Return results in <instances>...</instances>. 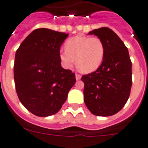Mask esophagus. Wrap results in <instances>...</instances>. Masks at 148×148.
Segmentation results:
<instances>
[{"label":"esophagus","instance_id":"esophagus-1","mask_svg":"<svg viewBox=\"0 0 148 148\" xmlns=\"http://www.w3.org/2000/svg\"><path fill=\"white\" fill-rule=\"evenodd\" d=\"M75 78L77 80H80V78H81V75L79 74H75Z\"/></svg>","mask_w":148,"mask_h":148}]
</instances>
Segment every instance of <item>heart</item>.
<instances>
[{
    "instance_id": "1",
    "label": "heart",
    "mask_w": 148,
    "mask_h": 148,
    "mask_svg": "<svg viewBox=\"0 0 148 148\" xmlns=\"http://www.w3.org/2000/svg\"><path fill=\"white\" fill-rule=\"evenodd\" d=\"M65 50L60 51V59L65 68H72L75 60L77 68L83 73H91L101 65L105 56V45L99 37L77 35L65 42Z\"/></svg>"
}]
</instances>
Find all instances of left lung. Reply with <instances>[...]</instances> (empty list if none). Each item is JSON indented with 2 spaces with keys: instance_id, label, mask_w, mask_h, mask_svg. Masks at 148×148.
<instances>
[{
  "instance_id": "8db88e82",
  "label": "left lung",
  "mask_w": 148,
  "mask_h": 148,
  "mask_svg": "<svg viewBox=\"0 0 148 148\" xmlns=\"http://www.w3.org/2000/svg\"><path fill=\"white\" fill-rule=\"evenodd\" d=\"M100 38L105 56L95 72L82 76L84 102L93 114L109 116L127 103L132 87V62L127 47L111 29L101 27L88 33Z\"/></svg>"
}]
</instances>
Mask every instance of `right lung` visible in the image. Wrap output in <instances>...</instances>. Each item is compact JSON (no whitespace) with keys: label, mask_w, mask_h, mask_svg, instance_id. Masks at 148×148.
<instances>
[{"label":"right lung","mask_w":148,"mask_h":148,"mask_svg":"<svg viewBox=\"0 0 148 148\" xmlns=\"http://www.w3.org/2000/svg\"><path fill=\"white\" fill-rule=\"evenodd\" d=\"M68 36L45 28L35 29L16 52V90L24 107L36 116L58 113L75 83V73L62 68L59 56Z\"/></svg>","instance_id":"obj_1"}]
</instances>
